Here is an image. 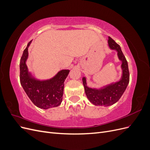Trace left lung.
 I'll return each mask as SVG.
<instances>
[{
	"instance_id": "1",
	"label": "left lung",
	"mask_w": 150,
	"mask_h": 150,
	"mask_svg": "<svg viewBox=\"0 0 150 150\" xmlns=\"http://www.w3.org/2000/svg\"><path fill=\"white\" fill-rule=\"evenodd\" d=\"M108 42L109 48L117 52V57L121 61L122 75L118 81L103 86L99 88L88 87L86 78L85 76L83 77L82 80L86 96L89 101L95 106H109L118 101L125 91L129 81L128 62L122 52L121 47L110 37L108 38Z\"/></svg>"
}]
</instances>
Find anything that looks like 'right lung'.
Masks as SVG:
<instances>
[{"label":"right lung","instance_id":"right-lung-1","mask_svg":"<svg viewBox=\"0 0 150 150\" xmlns=\"http://www.w3.org/2000/svg\"><path fill=\"white\" fill-rule=\"evenodd\" d=\"M32 40L23 52L20 61V81L21 86L31 101L37 107L47 109L59 106L63 98L64 81L70 71L62 69L47 79H39L29 71L26 62L28 59V49Z\"/></svg>","mask_w":150,"mask_h":150}]
</instances>
